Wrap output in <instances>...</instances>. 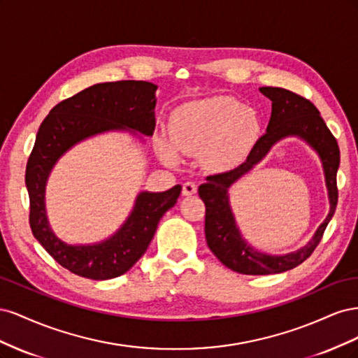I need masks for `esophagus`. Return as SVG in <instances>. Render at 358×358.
<instances>
[{"label":"esophagus","mask_w":358,"mask_h":358,"mask_svg":"<svg viewBox=\"0 0 358 358\" xmlns=\"http://www.w3.org/2000/svg\"><path fill=\"white\" fill-rule=\"evenodd\" d=\"M197 192V183L196 182H185L182 185V194L183 196H192Z\"/></svg>","instance_id":"esophagus-1"}]
</instances>
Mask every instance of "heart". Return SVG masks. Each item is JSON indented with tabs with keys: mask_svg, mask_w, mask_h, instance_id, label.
I'll list each match as a JSON object with an SVG mask.
<instances>
[{
	"mask_svg": "<svg viewBox=\"0 0 358 358\" xmlns=\"http://www.w3.org/2000/svg\"><path fill=\"white\" fill-rule=\"evenodd\" d=\"M259 134L254 110L231 96H212L182 106L173 115L170 145L157 140L159 157L176 164L179 155H200L213 170L230 169L252 148Z\"/></svg>",
	"mask_w": 358,
	"mask_h": 358,
	"instance_id": "b5f03b06",
	"label": "heart"
}]
</instances>
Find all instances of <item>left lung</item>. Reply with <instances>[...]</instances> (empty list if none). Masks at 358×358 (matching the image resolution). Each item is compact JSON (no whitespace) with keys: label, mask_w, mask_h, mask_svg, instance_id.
<instances>
[{"label":"left lung","mask_w":358,"mask_h":358,"mask_svg":"<svg viewBox=\"0 0 358 358\" xmlns=\"http://www.w3.org/2000/svg\"><path fill=\"white\" fill-rule=\"evenodd\" d=\"M259 92L272 101V116L264 136L257 140L245 162L230 171L206 178L200 185L199 196L206 206L204 234L206 242L215 257L233 272L242 275L282 273L305 262L322 239L324 230L330 222L338 204L336 173L339 169L341 152L338 142L327 128L320 112L305 96L284 88L264 86ZM297 135L317 150L322 158L331 200V212L319 227L316 236L305 248L285 256H268L258 253L243 239L228 201V189L232 183L261 160L280 138Z\"/></svg>","instance_id":"obj_1"}]
</instances>
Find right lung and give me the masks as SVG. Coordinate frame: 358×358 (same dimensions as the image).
Wrapping results in <instances>:
<instances>
[{
  "mask_svg": "<svg viewBox=\"0 0 358 358\" xmlns=\"http://www.w3.org/2000/svg\"><path fill=\"white\" fill-rule=\"evenodd\" d=\"M155 91L157 85L143 80L96 83L58 103L38 128L25 171L31 231L48 254L74 275L104 280L128 272L146 252L162 215L178 201L180 185L164 192H140L121 229L95 245L64 243L50 230L46 216V182L57 161L76 143L112 129L152 136Z\"/></svg>",
  "mask_w": 358,
  "mask_h": 358,
  "instance_id": "obj_1",
  "label": "right lung"
}]
</instances>
